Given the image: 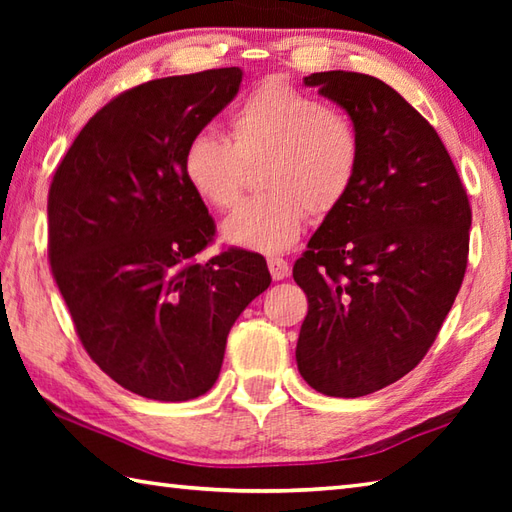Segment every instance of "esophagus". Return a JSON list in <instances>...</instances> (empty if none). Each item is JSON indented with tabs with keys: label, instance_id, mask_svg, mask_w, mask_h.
<instances>
[{
	"label": "esophagus",
	"instance_id": "obj_1",
	"mask_svg": "<svg viewBox=\"0 0 512 512\" xmlns=\"http://www.w3.org/2000/svg\"><path fill=\"white\" fill-rule=\"evenodd\" d=\"M268 270H270V277L279 281V279L288 277L290 266L284 257H268Z\"/></svg>",
	"mask_w": 512,
	"mask_h": 512
}]
</instances>
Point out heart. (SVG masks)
Here are the masks:
<instances>
[{"instance_id": "1", "label": "heart", "mask_w": 512, "mask_h": 512, "mask_svg": "<svg viewBox=\"0 0 512 512\" xmlns=\"http://www.w3.org/2000/svg\"><path fill=\"white\" fill-rule=\"evenodd\" d=\"M268 193L244 202L222 226L226 242L281 253L297 242L306 217L325 220L356 187L363 140L345 112L273 76L250 90L231 116V140L200 132L182 151L191 191L217 211L242 198L246 167L262 165Z\"/></svg>"}]
</instances>
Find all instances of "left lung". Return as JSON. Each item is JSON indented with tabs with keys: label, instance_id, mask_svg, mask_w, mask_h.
I'll return each mask as SVG.
<instances>
[{
	"label": "left lung",
	"instance_id": "left-lung-1",
	"mask_svg": "<svg viewBox=\"0 0 512 512\" xmlns=\"http://www.w3.org/2000/svg\"><path fill=\"white\" fill-rule=\"evenodd\" d=\"M363 140L350 198L312 235L292 277L308 297L303 380L358 398L416 367L436 341L469 262L471 204L427 118L376 76L314 72Z\"/></svg>",
	"mask_w": 512,
	"mask_h": 512
}]
</instances>
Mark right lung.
<instances>
[{
	"label": "right lung",
	"instance_id": "1",
	"mask_svg": "<svg viewBox=\"0 0 512 512\" xmlns=\"http://www.w3.org/2000/svg\"><path fill=\"white\" fill-rule=\"evenodd\" d=\"M242 70L147 81L96 112L48 191V259L92 361L134 394L182 402L220 376L235 319L270 286L266 259L228 248L182 173L187 140L233 101Z\"/></svg>",
	"mask_w": 512,
	"mask_h": 512
}]
</instances>
